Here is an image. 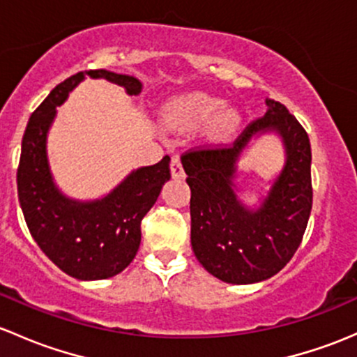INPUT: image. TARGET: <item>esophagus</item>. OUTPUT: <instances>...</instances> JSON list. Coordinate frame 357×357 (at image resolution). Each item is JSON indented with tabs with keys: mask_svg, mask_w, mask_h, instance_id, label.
<instances>
[{
	"mask_svg": "<svg viewBox=\"0 0 357 357\" xmlns=\"http://www.w3.org/2000/svg\"><path fill=\"white\" fill-rule=\"evenodd\" d=\"M171 174L174 179L185 178V169H183V162L178 155L172 157V160H171Z\"/></svg>",
	"mask_w": 357,
	"mask_h": 357,
	"instance_id": "esophagus-1",
	"label": "esophagus"
}]
</instances>
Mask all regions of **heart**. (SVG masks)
Returning <instances> with one entry per match:
<instances>
[{
    "label": "heart",
    "instance_id": "1",
    "mask_svg": "<svg viewBox=\"0 0 357 357\" xmlns=\"http://www.w3.org/2000/svg\"><path fill=\"white\" fill-rule=\"evenodd\" d=\"M164 118L169 125L179 130H193L212 121L210 128L217 137H229L241 123V116L234 107L224 106L222 99L204 92L172 99L164 109Z\"/></svg>",
    "mask_w": 357,
    "mask_h": 357
}]
</instances>
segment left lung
Masks as SVG:
<instances>
[{
    "label": "left lung",
    "instance_id": "8db88e82",
    "mask_svg": "<svg viewBox=\"0 0 357 357\" xmlns=\"http://www.w3.org/2000/svg\"><path fill=\"white\" fill-rule=\"evenodd\" d=\"M267 112L232 145L195 149L181 162L191 190V246L204 268L229 284H255L280 272L301 245L313 205L307 133L284 104L265 100ZM273 130L283 138L287 162L269 195L248 209L235 195V171L251 137Z\"/></svg>",
    "mask_w": 357,
    "mask_h": 357
}]
</instances>
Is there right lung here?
Returning a JSON list of instances; mask_svg holds the SVG:
<instances>
[{"instance_id": "add662e5", "label": "right lung", "mask_w": 357, "mask_h": 357, "mask_svg": "<svg viewBox=\"0 0 357 357\" xmlns=\"http://www.w3.org/2000/svg\"><path fill=\"white\" fill-rule=\"evenodd\" d=\"M87 75L112 82L130 96L142 92L140 80L107 70L80 71L56 85L27 123L17 186L30 234L46 257L75 279L100 280L123 272L133 261L140 248L142 219L171 179V159L166 155L153 166L131 171L99 200L78 202L58 190L47 160V131L56 107Z\"/></svg>"}]
</instances>
